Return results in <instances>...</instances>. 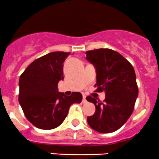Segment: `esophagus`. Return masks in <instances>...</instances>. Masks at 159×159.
I'll use <instances>...</instances> for the list:
<instances>
[{
  "label": "esophagus",
  "mask_w": 159,
  "mask_h": 159,
  "mask_svg": "<svg viewBox=\"0 0 159 159\" xmlns=\"http://www.w3.org/2000/svg\"><path fill=\"white\" fill-rule=\"evenodd\" d=\"M83 103H85L87 102V99H86V96H83Z\"/></svg>",
  "instance_id": "34e87169"
}]
</instances>
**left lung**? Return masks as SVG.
I'll list each match as a JSON object with an SVG mask.
<instances>
[{
	"label": "left lung",
	"mask_w": 159,
	"mask_h": 159,
	"mask_svg": "<svg viewBox=\"0 0 159 159\" xmlns=\"http://www.w3.org/2000/svg\"><path fill=\"white\" fill-rule=\"evenodd\" d=\"M86 59L96 68V92H105L103 102L88 96L96 107L94 114L87 117L92 129L111 133L120 129L134 111L138 97L136 76L133 66L122 55L108 48L88 51Z\"/></svg>",
	"instance_id": "1"
}]
</instances>
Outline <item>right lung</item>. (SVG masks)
I'll list each match as a JSON object with an SVG mask.
<instances>
[{"mask_svg":"<svg viewBox=\"0 0 159 159\" xmlns=\"http://www.w3.org/2000/svg\"><path fill=\"white\" fill-rule=\"evenodd\" d=\"M70 52H54L32 62L21 74L19 81V102L25 116L37 128L52 130L66 117L71 104L82 101V94L70 96L58 92L63 80V62Z\"/></svg>","mask_w":159,"mask_h":159,"instance_id":"obj_1","label":"right lung"}]
</instances>
